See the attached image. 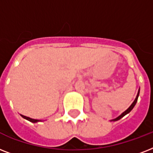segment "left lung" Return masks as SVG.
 Instances as JSON below:
<instances>
[{"mask_svg": "<svg viewBox=\"0 0 153 153\" xmlns=\"http://www.w3.org/2000/svg\"><path fill=\"white\" fill-rule=\"evenodd\" d=\"M139 94H140V91H138V94H137V98H136V99L135 100H134V102H133V104L131 105L130 106L128 107V109H126V111L124 112L123 114H121V115H120V116L118 117H117V118H115V119H114V120H112V121H117V120H120V119L121 118V117H123L124 116H125V115H126V114H128V113H129V112L131 111V110H132V109H133V107L135 106V105H136V103H137V98H138V96H139Z\"/></svg>", "mask_w": 153, "mask_h": 153, "instance_id": "8db88e82", "label": "left lung"}]
</instances>
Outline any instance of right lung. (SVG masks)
Wrapping results in <instances>:
<instances>
[{
	"label": "right lung",
	"mask_w": 153,
	"mask_h": 153,
	"mask_svg": "<svg viewBox=\"0 0 153 153\" xmlns=\"http://www.w3.org/2000/svg\"><path fill=\"white\" fill-rule=\"evenodd\" d=\"M21 116H22L24 118L27 119V121H31V122H33V123H35V122H37V121H39V120H35V119L30 118V117H25V116H24V115H21Z\"/></svg>",
	"instance_id": "right-lung-1"
}]
</instances>
